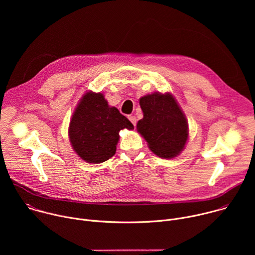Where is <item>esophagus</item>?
Masks as SVG:
<instances>
[{
    "mask_svg": "<svg viewBox=\"0 0 255 255\" xmlns=\"http://www.w3.org/2000/svg\"><path fill=\"white\" fill-rule=\"evenodd\" d=\"M128 119L130 120V122H131L134 126H136V117H135V116L130 115V116H128Z\"/></svg>",
    "mask_w": 255,
    "mask_h": 255,
    "instance_id": "esophagus-1",
    "label": "esophagus"
}]
</instances>
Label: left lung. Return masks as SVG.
I'll use <instances>...</instances> for the list:
<instances>
[{"label": "left lung", "mask_w": 255, "mask_h": 255, "mask_svg": "<svg viewBox=\"0 0 255 255\" xmlns=\"http://www.w3.org/2000/svg\"><path fill=\"white\" fill-rule=\"evenodd\" d=\"M143 118L137 131L146 140L150 150L159 157L172 158L184 149L188 140L185 114L169 93H153L139 100Z\"/></svg>", "instance_id": "obj_1"}]
</instances>
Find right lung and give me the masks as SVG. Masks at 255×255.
Segmentation results:
<instances>
[{
  "label": "right lung",
  "instance_id": "add662e5",
  "mask_svg": "<svg viewBox=\"0 0 255 255\" xmlns=\"http://www.w3.org/2000/svg\"><path fill=\"white\" fill-rule=\"evenodd\" d=\"M125 128L134 127L117 108L109 106L103 94L88 92L71 117L68 135L83 160L101 163L115 154L119 131Z\"/></svg>",
  "mask_w": 255,
  "mask_h": 255
}]
</instances>
